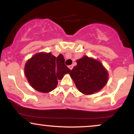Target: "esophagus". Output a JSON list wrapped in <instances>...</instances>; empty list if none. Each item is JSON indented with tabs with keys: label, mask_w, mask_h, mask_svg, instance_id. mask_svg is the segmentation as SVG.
Instances as JSON below:
<instances>
[{
	"label": "esophagus",
	"mask_w": 134,
	"mask_h": 134,
	"mask_svg": "<svg viewBox=\"0 0 134 134\" xmlns=\"http://www.w3.org/2000/svg\"><path fill=\"white\" fill-rule=\"evenodd\" d=\"M69 68L70 69V70H72V68H73V65H69Z\"/></svg>",
	"instance_id": "obj_1"
}]
</instances>
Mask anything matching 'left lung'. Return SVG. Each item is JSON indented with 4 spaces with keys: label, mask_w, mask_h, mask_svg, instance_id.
I'll return each instance as SVG.
<instances>
[{
    "label": "left lung",
    "mask_w": 134,
    "mask_h": 134,
    "mask_svg": "<svg viewBox=\"0 0 134 134\" xmlns=\"http://www.w3.org/2000/svg\"><path fill=\"white\" fill-rule=\"evenodd\" d=\"M70 72L77 88L85 94L99 91L107 84L108 72L101 62L87 56L77 60Z\"/></svg>",
    "instance_id": "obj_1"
}]
</instances>
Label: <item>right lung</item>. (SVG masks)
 <instances>
[{
    "instance_id": "1",
    "label": "right lung",
    "mask_w": 134,
    "mask_h": 134,
    "mask_svg": "<svg viewBox=\"0 0 134 134\" xmlns=\"http://www.w3.org/2000/svg\"><path fill=\"white\" fill-rule=\"evenodd\" d=\"M70 70L65 64L62 55L57 57L51 53H40L27 60L24 73L30 85L41 93H48L57 87L58 80L62 79Z\"/></svg>"
}]
</instances>
